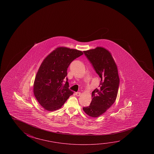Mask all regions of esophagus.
I'll list each match as a JSON object with an SVG mask.
<instances>
[{"label":"esophagus","mask_w":154,"mask_h":154,"mask_svg":"<svg viewBox=\"0 0 154 154\" xmlns=\"http://www.w3.org/2000/svg\"><path fill=\"white\" fill-rule=\"evenodd\" d=\"M75 94H76V96H80L81 95V92H76Z\"/></svg>","instance_id":"34e87169"}]
</instances>
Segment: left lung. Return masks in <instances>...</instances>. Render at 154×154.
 Instances as JSON below:
<instances>
[{
	"label": "left lung",
	"instance_id": "obj_1",
	"mask_svg": "<svg viewBox=\"0 0 154 154\" xmlns=\"http://www.w3.org/2000/svg\"><path fill=\"white\" fill-rule=\"evenodd\" d=\"M84 53L101 78L99 88L92 93L90 106L83 108L88 116L97 118L104 113L116 100L120 83L118 70L111 53L105 48L98 47Z\"/></svg>",
	"mask_w": 154,
	"mask_h": 154
}]
</instances>
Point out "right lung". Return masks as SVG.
I'll return each instance as SVG.
<instances>
[{"label": "right lung", "mask_w": 154, "mask_h": 154, "mask_svg": "<svg viewBox=\"0 0 154 154\" xmlns=\"http://www.w3.org/2000/svg\"><path fill=\"white\" fill-rule=\"evenodd\" d=\"M83 53L75 49L61 47L51 52L41 63L36 73L33 92L43 109L54 111L61 108L73 92L69 88L67 69L71 62Z\"/></svg>", "instance_id": "1"}]
</instances>
